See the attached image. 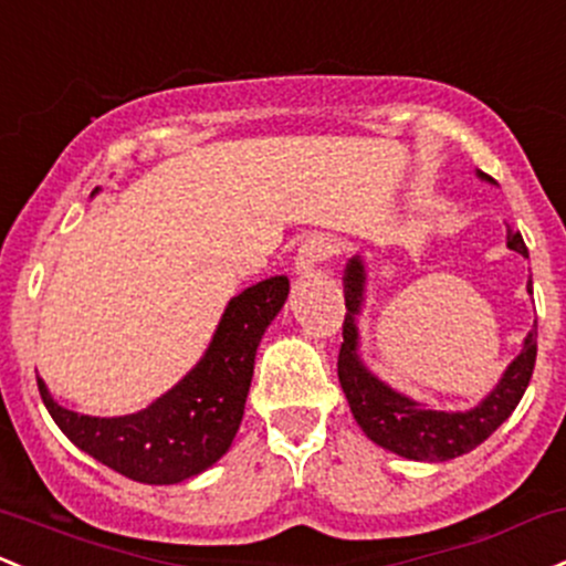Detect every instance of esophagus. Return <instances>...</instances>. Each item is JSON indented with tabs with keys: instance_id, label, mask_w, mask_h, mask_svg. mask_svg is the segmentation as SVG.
<instances>
[{
	"instance_id": "esophagus-1",
	"label": "esophagus",
	"mask_w": 566,
	"mask_h": 566,
	"mask_svg": "<svg viewBox=\"0 0 566 566\" xmlns=\"http://www.w3.org/2000/svg\"><path fill=\"white\" fill-rule=\"evenodd\" d=\"M333 254H338V241H335L333 235H327V233L308 235V239L301 244V250H297V254H295V271L301 273V276H308L316 265L325 263V260H331Z\"/></svg>"
}]
</instances>
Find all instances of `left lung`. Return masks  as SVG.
I'll use <instances>...</instances> for the list:
<instances>
[{
	"label": "left lung",
	"mask_w": 566,
	"mask_h": 566,
	"mask_svg": "<svg viewBox=\"0 0 566 566\" xmlns=\"http://www.w3.org/2000/svg\"><path fill=\"white\" fill-rule=\"evenodd\" d=\"M478 177L494 182L483 171H478ZM507 247L530 258L521 233L511 231V228H507ZM344 297V344L338 352L340 389H344L354 419L363 427V432L376 446L392 451L397 457L416 459V462H449V459L468 454L515 411L526 387H530L537 359V325L526 335L524 349L507 365L500 384L475 408H470V411H434L430 406H421L411 397L387 387L359 359L357 314L363 312L365 303V263L359 254H354L346 263Z\"/></svg>",
	"instance_id": "left-lung-1"
}]
</instances>
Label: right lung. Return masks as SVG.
Masks as SVG:
<instances>
[{
	"label": "right lung",
	"instance_id": "add662e5",
	"mask_svg": "<svg viewBox=\"0 0 566 566\" xmlns=\"http://www.w3.org/2000/svg\"><path fill=\"white\" fill-rule=\"evenodd\" d=\"M287 295L290 279L271 276L231 297L196 368L145 411L112 419L74 413L59 406L45 381L36 378L42 402L80 451L115 473L153 486L188 481L231 449L250 395L260 338Z\"/></svg>",
	"mask_w": 566,
	"mask_h": 566
}]
</instances>
